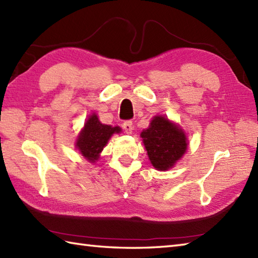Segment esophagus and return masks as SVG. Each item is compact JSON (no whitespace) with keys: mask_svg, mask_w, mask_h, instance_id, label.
<instances>
[{"mask_svg":"<svg viewBox=\"0 0 258 258\" xmlns=\"http://www.w3.org/2000/svg\"><path fill=\"white\" fill-rule=\"evenodd\" d=\"M122 126H123V128L125 131V133L131 134L133 132V122H132V120H125Z\"/></svg>","mask_w":258,"mask_h":258,"instance_id":"obj_1","label":"esophagus"}]
</instances>
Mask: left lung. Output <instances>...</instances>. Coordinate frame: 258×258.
I'll list each match as a JSON object with an SVG mask.
<instances>
[{
	"label": "left lung",
	"instance_id": "1",
	"mask_svg": "<svg viewBox=\"0 0 258 258\" xmlns=\"http://www.w3.org/2000/svg\"><path fill=\"white\" fill-rule=\"evenodd\" d=\"M141 136L151 163L158 171L171 168L187 150L183 131L163 116L153 118Z\"/></svg>",
	"mask_w": 258,
	"mask_h": 258
}]
</instances>
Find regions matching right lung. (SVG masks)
<instances>
[{
    "instance_id": "right-lung-1",
    "label": "right lung",
    "mask_w": 258,
    "mask_h": 258,
    "mask_svg": "<svg viewBox=\"0 0 258 258\" xmlns=\"http://www.w3.org/2000/svg\"><path fill=\"white\" fill-rule=\"evenodd\" d=\"M119 132L120 128L118 126L112 127L109 125L102 124L96 115L93 114L86 120L84 128L76 142V146L81 154L93 163L98 158V154L103 151V147L106 145L109 138L114 133Z\"/></svg>"
}]
</instances>
